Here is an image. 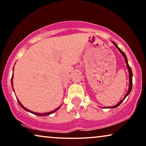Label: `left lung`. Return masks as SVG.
I'll return each instance as SVG.
<instances>
[{
  "label": "left lung",
  "mask_w": 146,
  "mask_h": 146,
  "mask_svg": "<svg viewBox=\"0 0 146 146\" xmlns=\"http://www.w3.org/2000/svg\"><path fill=\"white\" fill-rule=\"evenodd\" d=\"M112 42V44H113L115 46L116 48H117L118 50H119V51L120 52H121V54H122L123 56L124 57V59H125V63H126V64H127V69H128V71H129V90H128V91H127V92L126 93V94H125V96H124V98H123V100H121L120 101V102H119V103H118V104H117L116 105H114V106H113L103 107V108H116V107L119 106V105L121 104V103H122V102H123V100H125V98H126V97L127 96H128L130 92H131V89H132V77H133L132 70H131V67H129V63H128V61H127V58L126 55H125V54L124 53V52H123L122 50H121V49L119 48V47H118V46L117 45V44H116L115 42Z\"/></svg>",
  "instance_id": "left-lung-1"
}]
</instances>
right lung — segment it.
<instances>
[{
  "label": "right lung",
  "instance_id": "add662e5",
  "mask_svg": "<svg viewBox=\"0 0 146 146\" xmlns=\"http://www.w3.org/2000/svg\"><path fill=\"white\" fill-rule=\"evenodd\" d=\"M13 69H14V68H13ZM13 75H12V77H11V85H12V87H13ZM13 91H14L13 87ZM17 101H18V102H19V104L20 106H21V108H23L24 110H26V111L29 112H31V113L34 114H35V115L40 116V117H44V116H48V115H50V114H51L54 113V112H56V110H58V109H59L60 107L61 106V105H60V106L59 107H58V108H56V109H55L54 110H53V111H50V112H46V113H38V112H33V111H32V110H29L27 109V108H25V107H24V106H23V105L21 104V103L19 102V100H18V99H17Z\"/></svg>",
  "mask_w": 146,
  "mask_h": 146
}]
</instances>
